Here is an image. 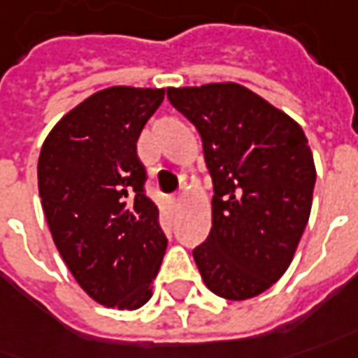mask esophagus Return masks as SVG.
Returning a JSON list of instances; mask_svg holds the SVG:
<instances>
[{"mask_svg": "<svg viewBox=\"0 0 358 358\" xmlns=\"http://www.w3.org/2000/svg\"><path fill=\"white\" fill-rule=\"evenodd\" d=\"M182 199H184V198H182V196H176V198H172V203H174V206L178 208L180 203H182Z\"/></svg>", "mask_w": 358, "mask_h": 358, "instance_id": "34e87169", "label": "esophagus"}]
</instances>
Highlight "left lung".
Instances as JSON below:
<instances>
[{
  "instance_id": "1",
  "label": "left lung",
  "mask_w": 358,
  "mask_h": 358,
  "mask_svg": "<svg viewBox=\"0 0 358 358\" xmlns=\"http://www.w3.org/2000/svg\"><path fill=\"white\" fill-rule=\"evenodd\" d=\"M198 129L213 180L211 231L194 249L203 284L249 300L288 271L312 211L315 164L301 127L235 82L169 87Z\"/></svg>"
}]
</instances>
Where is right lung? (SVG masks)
<instances>
[{
	"label": "right lung",
	"instance_id": "add662e5",
	"mask_svg": "<svg viewBox=\"0 0 358 358\" xmlns=\"http://www.w3.org/2000/svg\"><path fill=\"white\" fill-rule=\"evenodd\" d=\"M162 99L159 87L99 90L58 121L38 157V196L58 252L80 288L113 310L150 300L166 250L137 157Z\"/></svg>",
	"mask_w": 358,
	"mask_h": 358
}]
</instances>
